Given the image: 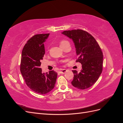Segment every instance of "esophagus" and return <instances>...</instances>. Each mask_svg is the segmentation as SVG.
Masks as SVG:
<instances>
[{
    "label": "esophagus",
    "instance_id": "esophagus-1",
    "mask_svg": "<svg viewBox=\"0 0 123 123\" xmlns=\"http://www.w3.org/2000/svg\"><path fill=\"white\" fill-rule=\"evenodd\" d=\"M66 71H67L66 69H62L61 71H59L58 72H59V73H60L61 74H65Z\"/></svg>",
    "mask_w": 123,
    "mask_h": 123
}]
</instances>
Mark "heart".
Masks as SVG:
<instances>
[{"mask_svg": "<svg viewBox=\"0 0 123 123\" xmlns=\"http://www.w3.org/2000/svg\"><path fill=\"white\" fill-rule=\"evenodd\" d=\"M59 44H60L61 47H65L66 45H67V44H70V43H69V42H68L67 40H62V41H61V42H60V43H59Z\"/></svg>", "mask_w": 123, "mask_h": 123, "instance_id": "1", "label": "heart"}]
</instances>
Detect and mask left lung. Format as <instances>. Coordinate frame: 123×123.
<instances>
[{
  "instance_id": "left-lung-1",
  "label": "left lung",
  "mask_w": 123,
  "mask_h": 123,
  "mask_svg": "<svg viewBox=\"0 0 123 123\" xmlns=\"http://www.w3.org/2000/svg\"><path fill=\"white\" fill-rule=\"evenodd\" d=\"M62 33L72 40L77 55L76 62L82 65L80 73L72 71L74 77L72 85L81 90L91 87L103 70V55L98 43L91 34L82 30L64 31Z\"/></svg>"
}]
</instances>
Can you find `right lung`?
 Returning a JSON list of instances; mask_svg holds the SVG:
<instances>
[{
  "instance_id": "add662e5",
  "label": "right lung",
  "mask_w": 123,
  "mask_h": 123,
  "mask_svg": "<svg viewBox=\"0 0 123 123\" xmlns=\"http://www.w3.org/2000/svg\"><path fill=\"white\" fill-rule=\"evenodd\" d=\"M40 34L33 36L25 45L21 53L20 70L25 82L32 90L44 94L54 88L57 73L50 71L43 73L40 61L45 53L44 43L49 36Z\"/></svg>"
}]
</instances>
